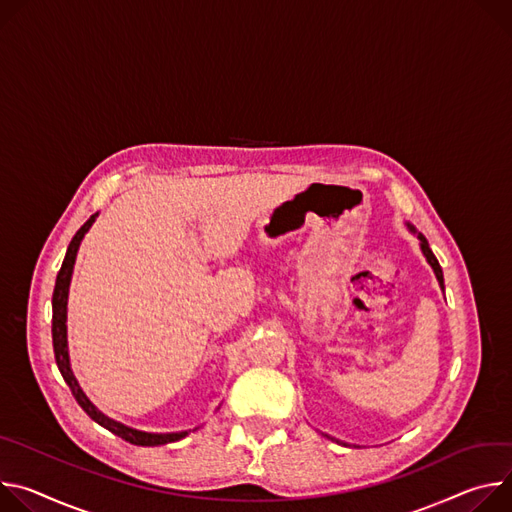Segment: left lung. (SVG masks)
Listing matches in <instances>:
<instances>
[{
  "label": "left lung",
  "instance_id": "1",
  "mask_svg": "<svg viewBox=\"0 0 512 512\" xmlns=\"http://www.w3.org/2000/svg\"><path fill=\"white\" fill-rule=\"evenodd\" d=\"M411 227V232H415V227L413 225H409ZM419 240H421V250H423V254H425V258H427V262L431 264V268L435 270V276H437V280H439V285H441V289H443V272H441V266H439V262H437V258H435V254L431 252V248H429V244H427V240L419 234Z\"/></svg>",
  "mask_w": 512,
  "mask_h": 512
}]
</instances>
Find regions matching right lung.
<instances>
[{"label": "right lung", "instance_id": "obj_1", "mask_svg": "<svg viewBox=\"0 0 512 512\" xmlns=\"http://www.w3.org/2000/svg\"><path fill=\"white\" fill-rule=\"evenodd\" d=\"M97 213L91 215L83 225L81 230L75 234V238L69 244L67 256L63 260V266L56 274V285H54V293H52V348H54V360L56 366H59L65 382L69 384L73 396L77 399V403L81 405V409L101 427L109 429L113 435H118L134 445H164V443H173L183 439L185 435H189V431H179V433H146V431H138L132 427H126L118 421H113L109 417H105L101 411H97L93 407V403L87 399L85 392L81 390L77 378L73 376L71 364H69V352H67V299H69V285H71V274H73V266H75V258H77V250L79 244L83 240V236L87 234V230L91 227V223L95 221Z\"/></svg>", "mask_w": 512, "mask_h": 512}]
</instances>
